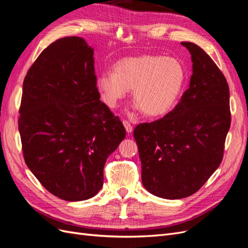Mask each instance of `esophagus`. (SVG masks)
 <instances>
[{"label":"esophagus","instance_id":"34e87169","mask_svg":"<svg viewBox=\"0 0 248 248\" xmlns=\"http://www.w3.org/2000/svg\"><path fill=\"white\" fill-rule=\"evenodd\" d=\"M123 125H124L127 132L130 133L132 131V125L128 121H127V120H123Z\"/></svg>","mask_w":248,"mask_h":248}]
</instances>
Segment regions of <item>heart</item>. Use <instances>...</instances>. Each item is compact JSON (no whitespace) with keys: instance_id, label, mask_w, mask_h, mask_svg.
<instances>
[{"instance_id":"heart-1","label":"heart","mask_w":248,"mask_h":248,"mask_svg":"<svg viewBox=\"0 0 248 248\" xmlns=\"http://www.w3.org/2000/svg\"><path fill=\"white\" fill-rule=\"evenodd\" d=\"M185 70L174 58L144 55L125 58L114 65V71L97 78L104 103L116 108L132 89V99L145 115H166L176 104L185 82Z\"/></svg>"}]
</instances>
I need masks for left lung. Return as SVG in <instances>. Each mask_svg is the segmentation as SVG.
Listing matches in <instances>:
<instances>
[{
	"instance_id": "8db88e82",
	"label": "left lung",
	"mask_w": 248,
	"mask_h": 248,
	"mask_svg": "<svg viewBox=\"0 0 248 248\" xmlns=\"http://www.w3.org/2000/svg\"><path fill=\"white\" fill-rule=\"evenodd\" d=\"M192 76L181 100L164 117L133 130L141 182L154 196L177 200L196 193L219 167L231 126L230 89L221 70L197 44Z\"/></svg>"
}]
</instances>
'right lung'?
<instances>
[{"mask_svg":"<svg viewBox=\"0 0 248 248\" xmlns=\"http://www.w3.org/2000/svg\"><path fill=\"white\" fill-rule=\"evenodd\" d=\"M93 54L79 37L58 39L22 84L18 130L26 164L44 188L69 202L101 189L104 164L126 136L99 100Z\"/></svg>","mask_w":248,"mask_h":248,"instance_id":"add662e5","label":"right lung"}]
</instances>
